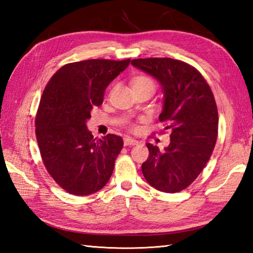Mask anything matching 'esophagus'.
Here are the masks:
<instances>
[{
    "label": "esophagus",
    "mask_w": 253,
    "mask_h": 253,
    "mask_svg": "<svg viewBox=\"0 0 253 253\" xmlns=\"http://www.w3.org/2000/svg\"><path fill=\"white\" fill-rule=\"evenodd\" d=\"M139 142L136 140V139H132L130 137H126L124 138V144L125 146H137Z\"/></svg>",
    "instance_id": "obj_1"
}]
</instances>
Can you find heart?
I'll use <instances>...</instances> for the list:
<instances>
[{"label": "heart", "mask_w": 253, "mask_h": 253, "mask_svg": "<svg viewBox=\"0 0 253 253\" xmlns=\"http://www.w3.org/2000/svg\"><path fill=\"white\" fill-rule=\"evenodd\" d=\"M131 84H132V88L138 87V85H143V84H150V85H152V87H154L152 79L147 77V76H138L136 78H133Z\"/></svg>", "instance_id": "b5f03b06"}]
</instances>
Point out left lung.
Segmentation results:
<instances>
[{
  "mask_svg": "<svg viewBox=\"0 0 253 253\" xmlns=\"http://www.w3.org/2000/svg\"><path fill=\"white\" fill-rule=\"evenodd\" d=\"M131 65L160 83L164 100L159 120L171 130L164 151L147 143L149 158L141 166L142 174L160 191L184 190L201 173L215 147L218 114L214 95L202 75L185 62L137 58Z\"/></svg>",
  "mask_w": 253,
  "mask_h": 253,
  "instance_id": "8db88e82",
  "label": "left lung"
}]
</instances>
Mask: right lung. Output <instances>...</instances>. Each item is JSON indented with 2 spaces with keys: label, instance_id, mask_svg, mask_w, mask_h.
Instances as JSON below:
<instances>
[{
  "label": "right lung",
  "instance_id": "right-lung-1",
  "mask_svg": "<svg viewBox=\"0 0 253 253\" xmlns=\"http://www.w3.org/2000/svg\"><path fill=\"white\" fill-rule=\"evenodd\" d=\"M130 60L69 63L53 75L40 100L36 136L46 170L64 190L88 196L102 189L114 169L124 142L109 135L95 140L87 121L103 103L107 85Z\"/></svg>",
  "mask_w": 253,
  "mask_h": 253
}]
</instances>
